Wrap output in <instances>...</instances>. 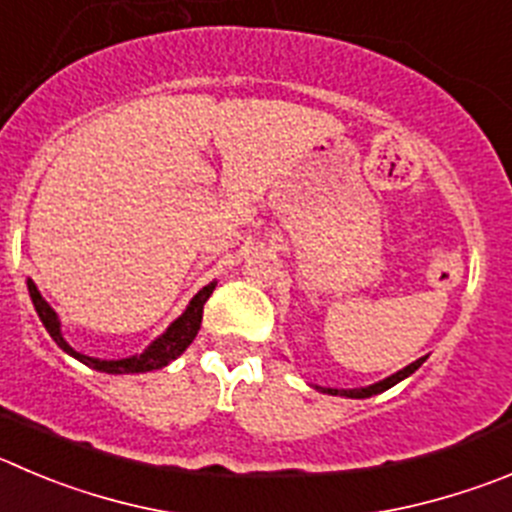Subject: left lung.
Instances as JSON below:
<instances>
[{
	"instance_id": "1",
	"label": "left lung",
	"mask_w": 512,
	"mask_h": 512,
	"mask_svg": "<svg viewBox=\"0 0 512 512\" xmlns=\"http://www.w3.org/2000/svg\"><path fill=\"white\" fill-rule=\"evenodd\" d=\"M424 361H427V356L417 358V361H414V364H409L407 369L396 371L394 376H389V379L379 381V384H374V386H366V389H323V391H326V394H333V396H348V399H369V396L381 394V391L391 389V386L399 384L401 379H407V376L414 374V371H417L419 366L424 364Z\"/></svg>"
}]
</instances>
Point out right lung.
Segmentation results:
<instances>
[{"label": "right lung", "mask_w": 512, "mask_h": 512, "mask_svg": "<svg viewBox=\"0 0 512 512\" xmlns=\"http://www.w3.org/2000/svg\"><path fill=\"white\" fill-rule=\"evenodd\" d=\"M27 290H30V298H32V303H35V310H37V315H40L42 326L47 328V333L52 336V341H55L62 351L70 353V356H75L78 361H83V364L90 366V369L103 371V374H146V371L164 369L166 364H171L176 356H181V353L189 348V343L197 338L199 326H202L204 303H207V298L212 295L214 283H209L207 288H202L197 295H194V300H191L189 308L184 310V315L171 323L169 331H166L164 336L156 338V341L151 343L146 351L138 353V356L121 358V361H100V358L83 356V353H78L75 348H70L68 341H65L60 333V321H57V313L45 303V298H42L40 290H37V285L32 283V280H27Z\"/></svg>", "instance_id": "1"}]
</instances>
